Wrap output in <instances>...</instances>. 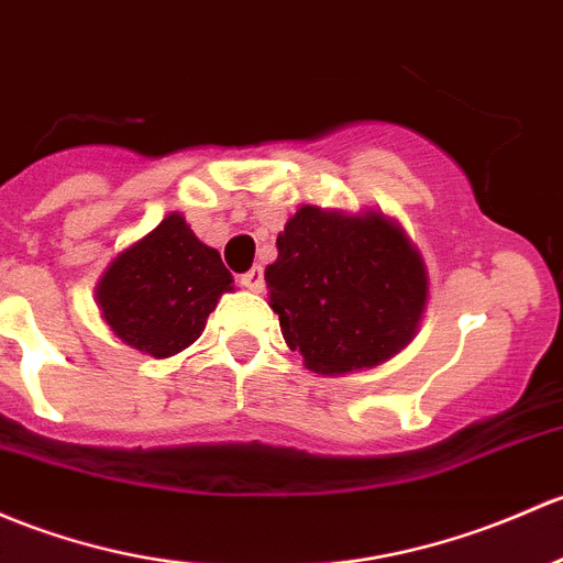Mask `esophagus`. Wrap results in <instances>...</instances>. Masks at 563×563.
I'll use <instances>...</instances> for the list:
<instances>
[{
  "label": "esophagus",
  "instance_id": "34e87169",
  "mask_svg": "<svg viewBox=\"0 0 563 563\" xmlns=\"http://www.w3.org/2000/svg\"><path fill=\"white\" fill-rule=\"evenodd\" d=\"M242 286H245L247 291L262 294L264 291V269H262V266H253L251 272H245V275H242Z\"/></svg>",
  "mask_w": 563,
  "mask_h": 563
}]
</instances>
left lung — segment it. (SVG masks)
Wrapping results in <instances>:
<instances>
[{
  "label": "left lung",
  "mask_w": 563,
  "mask_h": 563,
  "mask_svg": "<svg viewBox=\"0 0 563 563\" xmlns=\"http://www.w3.org/2000/svg\"><path fill=\"white\" fill-rule=\"evenodd\" d=\"M283 340L316 375L386 364L416 340L429 305V272L386 212L301 205L277 234L266 266Z\"/></svg>",
  "instance_id": "left-lung-1"
}]
</instances>
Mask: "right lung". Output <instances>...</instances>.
<instances>
[{
	"mask_svg": "<svg viewBox=\"0 0 563 563\" xmlns=\"http://www.w3.org/2000/svg\"><path fill=\"white\" fill-rule=\"evenodd\" d=\"M232 283L221 253L191 232L183 212H169L112 256L93 294L123 345L169 358L199 340L218 299L234 291Z\"/></svg>",
	"mask_w": 563,
	"mask_h": 563,
	"instance_id": "add662e5",
	"label": "right lung"
}]
</instances>
